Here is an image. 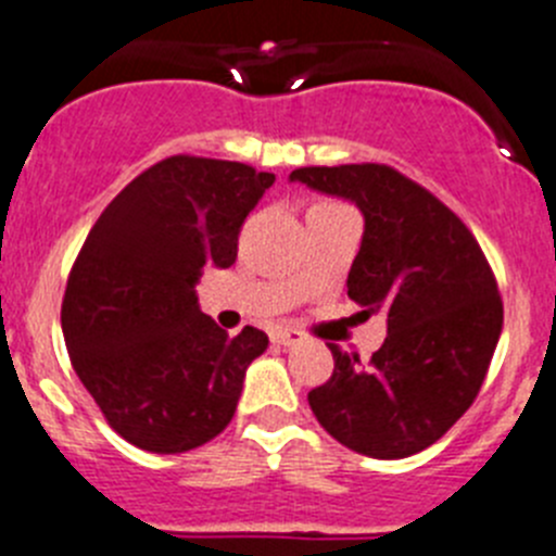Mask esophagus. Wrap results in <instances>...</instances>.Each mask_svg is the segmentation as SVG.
Listing matches in <instances>:
<instances>
[{"label": "esophagus", "mask_w": 556, "mask_h": 556, "mask_svg": "<svg viewBox=\"0 0 556 556\" xmlns=\"http://www.w3.org/2000/svg\"><path fill=\"white\" fill-rule=\"evenodd\" d=\"M271 340L277 346H296V343H302V334L296 329H274Z\"/></svg>", "instance_id": "esophagus-1"}]
</instances>
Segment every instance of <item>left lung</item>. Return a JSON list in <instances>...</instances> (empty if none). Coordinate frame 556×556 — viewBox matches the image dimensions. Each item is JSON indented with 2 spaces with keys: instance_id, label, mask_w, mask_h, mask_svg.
Masks as SVG:
<instances>
[{
  "instance_id": "left-lung-1",
  "label": "left lung",
  "mask_w": 556,
  "mask_h": 556,
  "mask_svg": "<svg viewBox=\"0 0 556 556\" xmlns=\"http://www.w3.org/2000/svg\"><path fill=\"white\" fill-rule=\"evenodd\" d=\"M290 179L363 210L349 296L365 318L388 313V338L368 363L329 346L334 371L309 390V407L365 457L424 452L463 418L488 377L504 324L493 268L446 204L384 163L307 166Z\"/></svg>"
}]
</instances>
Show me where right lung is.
Here are the masks:
<instances>
[{
	"label": "right lung",
	"instance_id": "add662e5",
	"mask_svg": "<svg viewBox=\"0 0 556 556\" xmlns=\"http://www.w3.org/2000/svg\"><path fill=\"white\" fill-rule=\"evenodd\" d=\"M274 174L172 154L132 179L91 227L68 271L60 324L104 421L154 454L202 446L232 421L268 334L229 338L199 309L204 266L229 268Z\"/></svg>",
	"mask_w": 556,
	"mask_h": 556
}]
</instances>
